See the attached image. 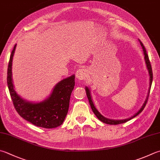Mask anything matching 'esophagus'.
I'll return each instance as SVG.
<instances>
[{"mask_svg": "<svg viewBox=\"0 0 160 160\" xmlns=\"http://www.w3.org/2000/svg\"><path fill=\"white\" fill-rule=\"evenodd\" d=\"M87 72L85 69L80 68L76 72V78L79 80H83L86 79Z\"/></svg>", "mask_w": 160, "mask_h": 160, "instance_id": "esophagus-1", "label": "esophagus"}]
</instances>
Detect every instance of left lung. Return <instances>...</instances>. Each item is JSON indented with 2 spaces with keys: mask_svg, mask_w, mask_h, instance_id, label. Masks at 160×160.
<instances>
[{
  "mask_svg": "<svg viewBox=\"0 0 160 160\" xmlns=\"http://www.w3.org/2000/svg\"><path fill=\"white\" fill-rule=\"evenodd\" d=\"M140 44L141 45V47H142V49H143V53H144V58H145V61H146V65H147V68L148 70V72H149V74H150V88H149V90H148V96H147V98L146 99L145 102H144L143 105L142 106V107L141 108V109L138 111V112L134 114V115L129 118L128 119H125V120H110V119H108V118H106L104 117L103 116H102L100 113L99 112V111L97 110V108H96L94 106V104H93V102L92 101V99H91V96H90V90L88 89V87H86V95H87V97H88V101L90 102V107H91V108L92 110L93 111V113H95V115L98 117V118L101 120L102 122H103L104 123H106V124H108V125H118V124H121V123H125L127 121H128V120H131L133 118L136 117L137 116H138V114H139L141 111H142L143 110V108H145L146 105L147 104V102H148V97H149V94H150V88H151V85H152V67H151V64H150V60H149V58H148V55L147 53H146V50L145 49V47H144L143 44H142V42L140 41Z\"/></svg>",
  "mask_w": 160,
  "mask_h": 160,
  "instance_id": "8db88e82",
  "label": "left lung"
}]
</instances>
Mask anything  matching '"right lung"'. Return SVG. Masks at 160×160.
Returning <instances> with one entry per match:
<instances>
[{
	"label": "right lung",
	"instance_id": "add662e5",
	"mask_svg": "<svg viewBox=\"0 0 160 160\" xmlns=\"http://www.w3.org/2000/svg\"><path fill=\"white\" fill-rule=\"evenodd\" d=\"M17 44L10 55L8 68V86L12 100L17 113L32 125L43 128H55L62 124L67 116L70 99L74 87L75 76L66 78L54 87L50 97L40 103L23 99L15 91L12 79V63Z\"/></svg>",
	"mask_w": 160,
	"mask_h": 160
}]
</instances>
